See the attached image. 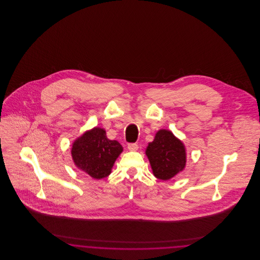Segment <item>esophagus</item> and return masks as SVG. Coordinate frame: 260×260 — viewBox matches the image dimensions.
Returning <instances> with one entry per match:
<instances>
[{
	"mask_svg": "<svg viewBox=\"0 0 260 260\" xmlns=\"http://www.w3.org/2000/svg\"><path fill=\"white\" fill-rule=\"evenodd\" d=\"M127 149L129 151H136V150H138V145L136 143H129L127 145Z\"/></svg>",
	"mask_w": 260,
	"mask_h": 260,
	"instance_id": "34e87169",
	"label": "esophagus"
}]
</instances>
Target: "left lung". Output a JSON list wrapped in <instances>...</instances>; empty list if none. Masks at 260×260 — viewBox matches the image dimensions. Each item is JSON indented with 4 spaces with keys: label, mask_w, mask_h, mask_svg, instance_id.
I'll return each mask as SVG.
<instances>
[{
    "label": "left lung",
    "mask_w": 260,
    "mask_h": 260,
    "mask_svg": "<svg viewBox=\"0 0 260 260\" xmlns=\"http://www.w3.org/2000/svg\"><path fill=\"white\" fill-rule=\"evenodd\" d=\"M145 153L154 175L161 180L173 178L185 168V146L171 131L160 129Z\"/></svg>",
    "instance_id": "obj_1"
}]
</instances>
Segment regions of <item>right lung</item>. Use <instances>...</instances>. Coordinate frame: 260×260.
Returning a JSON list of instances; mask_svg holds the SVG:
<instances>
[{
    "mask_svg": "<svg viewBox=\"0 0 260 260\" xmlns=\"http://www.w3.org/2000/svg\"><path fill=\"white\" fill-rule=\"evenodd\" d=\"M122 152V145L108 139L105 129L100 127H93L78 137L71 149L76 167L94 179L107 177Z\"/></svg>",
    "mask_w": 260,
    "mask_h": 260,
    "instance_id": "obj_1",
    "label": "right lung"
}]
</instances>
